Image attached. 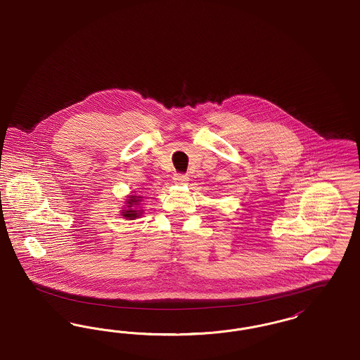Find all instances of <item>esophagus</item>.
<instances>
[{
	"label": "esophagus",
	"mask_w": 360,
	"mask_h": 360,
	"mask_svg": "<svg viewBox=\"0 0 360 360\" xmlns=\"http://www.w3.org/2000/svg\"><path fill=\"white\" fill-rule=\"evenodd\" d=\"M188 181H189V177H188L187 174L176 173L173 176V183L177 184V186H184V184H187Z\"/></svg>",
	"instance_id": "esophagus-1"
}]
</instances>
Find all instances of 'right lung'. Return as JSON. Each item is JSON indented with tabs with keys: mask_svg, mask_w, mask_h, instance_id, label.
<instances>
[{
	"mask_svg": "<svg viewBox=\"0 0 360 360\" xmlns=\"http://www.w3.org/2000/svg\"><path fill=\"white\" fill-rule=\"evenodd\" d=\"M141 202H142V196L137 195L136 192L127 195L125 199V205L121 210V217L126 220H134L141 218L142 212H143V210L140 207Z\"/></svg>",
	"mask_w": 360,
	"mask_h": 360,
	"instance_id": "obj_1",
	"label": "right lung"
}]
</instances>
